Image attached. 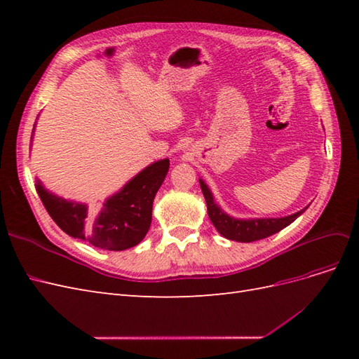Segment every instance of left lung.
<instances>
[{"mask_svg": "<svg viewBox=\"0 0 359 359\" xmlns=\"http://www.w3.org/2000/svg\"><path fill=\"white\" fill-rule=\"evenodd\" d=\"M201 189L206 201V208H208V215L215 229L220 232L227 240L238 241V243H253L257 240H264L271 235L280 232L289 226L292 222H295L298 217L306 211L304 208L295 214L281 217V219H248V220H240L233 219V217L227 215L220 210V206L214 202L212 193L210 191L208 186L199 180Z\"/></svg>", "mask_w": 359, "mask_h": 359, "instance_id": "obj_1", "label": "left lung"}]
</instances>
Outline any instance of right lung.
<instances>
[{
  "label": "right lung",
  "instance_id": "add662e5",
  "mask_svg": "<svg viewBox=\"0 0 359 359\" xmlns=\"http://www.w3.org/2000/svg\"><path fill=\"white\" fill-rule=\"evenodd\" d=\"M169 160H158L130 180L103 203L100 211L49 193L37 181L36 189L46 211L67 235L88 241L97 248L119 252L144 240L151 220L156 193L166 178Z\"/></svg>",
  "mask_w": 359,
  "mask_h": 359
}]
</instances>
